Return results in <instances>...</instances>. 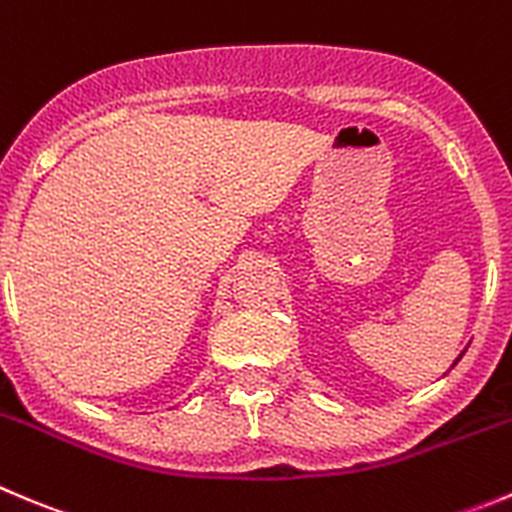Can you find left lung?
Wrapping results in <instances>:
<instances>
[{"mask_svg":"<svg viewBox=\"0 0 512 512\" xmlns=\"http://www.w3.org/2000/svg\"><path fill=\"white\" fill-rule=\"evenodd\" d=\"M460 357H463V355H460ZM460 357H458V360H460ZM458 360H455V362H458ZM455 362H453V365H455Z\"/></svg>","mask_w":512,"mask_h":512,"instance_id":"obj_1","label":"left lung"}]
</instances>
